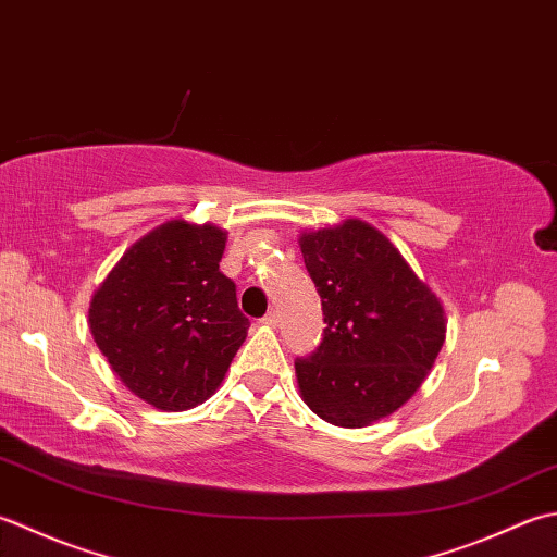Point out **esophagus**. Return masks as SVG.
<instances>
[{
  "mask_svg": "<svg viewBox=\"0 0 557 557\" xmlns=\"http://www.w3.org/2000/svg\"><path fill=\"white\" fill-rule=\"evenodd\" d=\"M262 322H264L267 326H276V324H278V314H276L274 310H271V312H267V314L262 317Z\"/></svg>",
  "mask_w": 557,
  "mask_h": 557,
  "instance_id": "esophagus-1",
  "label": "esophagus"
}]
</instances>
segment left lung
<instances>
[{"mask_svg": "<svg viewBox=\"0 0 557 557\" xmlns=\"http://www.w3.org/2000/svg\"><path fill=\"white\" fill-rule=\"evenodd\" d=\"M324 334L295 360L302 401L326 423L366 428L401 408L445 344V312L387 237L348 219L305 233Z\"/></svg>", "mask_w": 557, "mask_h": 557, "instance_id": "8db88e82", "label": "left lung"}]
</instances>
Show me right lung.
<instances>
[{
    "instance_id": "add662e5",
    "label": "right lung",
    "mask_w": 557,
    "mask_h": 557,
    "mask_svg": "<svg viewBox=\"0 0 557 557\" xmlns=\"http://www.w3.org/2000/svg\"><path fill=\"white\" fill-rule=\"evenodd\" d=\"M223 249L215 225L168 221L124 252L90 300L100 354L161 411L209 399L247 336L235 283L219 269Z\"/></svg>"
}]
</instances>
